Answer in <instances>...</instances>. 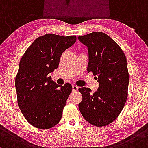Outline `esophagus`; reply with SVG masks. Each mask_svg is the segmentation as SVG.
Here are the masks:
<instances>
[{
  "mask_svg": "<svg viewBox=\"0 0 148 148\" xmlns=\"http://www.w3.org/2000/svg\"><path fill=\"white\" fill-rule=\"evenodd\" d=\"M72 87H73V92H77V91L78 90V87L75 85V84H73V85L72 86Z\"/></svg>",
  "mask_w": 148,
  "mask_h": 148,
  "instance_id": "34e87169",
  "label": "esophagus"
}]
</instances>
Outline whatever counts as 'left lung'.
<instances>
[{"mask_svg":"<svg viewBox=\"0 0 148 148\" xmlns=\"http://www.w3.org/2000/svg\"><path fill=\"white\" fill-rule=\"evenodd\" d=\"M78 39L88 47L87 71L92 72L99 82L94 94L89 88H79L82 95L79 111L89 123L104 127L117 118L127 101L129 82L127 58L117 42L104 33L93 32Z\"/></svg>","mask_w":148,"mask_h":148,"instance_id":"obj_1","label":"left lung"}]
</instances>
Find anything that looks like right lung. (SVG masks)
Listing matches in <instances>:
<instances>
[{"label": "right lung", "instance_id": "add662e5", "mask_svg": "<svg viewBox=\"0 0 148 148\" xmlns=\"http://www.w3.org/2000/svg\"><path fill=\"white\" fill-rule=\"evenodd\" d=\"M76 39L75 36L44 35L36 38L21 57L14 82L17 103L33 127L50 129L61 120L72 86L58 85L49 73L57 69L62 53Z\"/></svg>", "mask_w": 148, "mask_h": 148}]
</instances>
